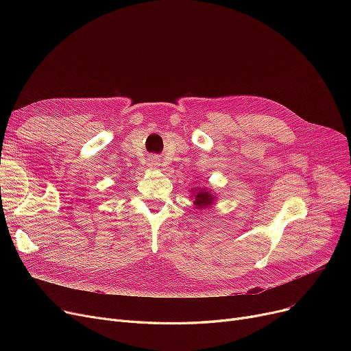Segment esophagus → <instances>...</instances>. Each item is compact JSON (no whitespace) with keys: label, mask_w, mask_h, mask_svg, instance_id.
I'll return each mask as SVG.
<instances>
[{"label":"esophagus","mask_w":351,"mask_h":351,"mask_svg":"<svg viewBox=\"0 0 351 351\" xmlns=\"http://www.w3.org/2000/svg\"><path fill=\"white\" fill-rule=\"evenodd\" d=\"M147 165H149L151 168H158V166L160 165V160L156 156H151L149 159H147Z\"/></svg>","instance_id":"esophagus-1"}]
</instances>
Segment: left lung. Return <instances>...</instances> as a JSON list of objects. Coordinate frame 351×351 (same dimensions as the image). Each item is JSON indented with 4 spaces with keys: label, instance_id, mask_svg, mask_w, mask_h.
I'll use <instances>...</instances> for the list:
<instances>
[{
    "label": "left lung",
    "instance_id": "1",
    "mask_svg": "<svg viewBox=\"0 0 351 351\" xmlns=\"http://www.w3.org/2000/svg\"><path fill=\"white\" fill-rule=\"evenodd\" d=\"M192 197H193V205L195 208L197 209H204V208H209L215 204V195L206 189V188H193V193H192Z\"/></svg>",
    "mask_w": 351,
    "mask_h": 351
}]
</instances>
